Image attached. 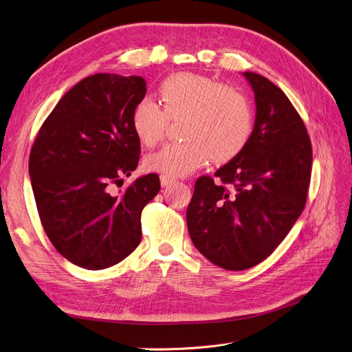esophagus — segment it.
<instances>
[{"instance_id": "esophagus-1", "label": "esophagus", "mask_w": 352, "mask_h": 352, "mask_svg": "<svg viewBox=\"0 0 352 352\" xmlns=\"http://www.w3.org/2000/svg\"><path fill=\"white\" fill-rule=\"evenodd\" d=\"M175 180H176V177L170 176V175H162V176H160V182H162V186H167L170 184H173Z\"/></svg>"}]
</instances>
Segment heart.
I'll return each mask as SVG.
<instances>
[{"mask_svg":"<svg viewBox=\"0 0 352 352\" xmlns=\"http://www.w3.org/2000/svg\"><path fill=\"white\" fill-rule=\"evenodd\" d=\"M162 107L142 98L132 111V127L144 145L154 146L163 140L168 119L182 122L186 141L164 145L145 158L148 172L186 176L204 166L235 158L248 144L254 116L250 100L239 89L204 74L180 72L160 87Z\"/></svg>","mask_w":352,"mask_h":352,"instance_id":"1","label":"heart"}]
</instances>
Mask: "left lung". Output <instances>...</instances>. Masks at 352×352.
Returning <instances> with one entry per match:
<instances>
[{
	"mask_svg": "<svg viewBox=\"0 0 352 352\" xmlns=\"http://www.w3.org/2000/svg\"><path fill=\"white\" fill-rule=\"evenodd\" d=\"M255 94L248 144L211 176L197 179L186 210L190 239L211 263L245 270L264 261L305 207L313 150L307 127L280 88L245 72Z\"/></svg>",
	"mask_w": 352,
	"mask_h": 352,
	"instance_id": "8db88e82",
	"label": "left lung"
}]
</instances>
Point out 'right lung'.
<instances>
[{
	"label": "right lung",
	"instance_id": "right-lung-1",
	"mask_svg": "<svg viewBox=\"0 0 352 352\" xmlns=\"http://www.w3.org/2000/svg\"><path fill=\"white\" fill-rule=\"evenodd\" d=\"M145 94L141 76L85 78L63 95L32 145L29 176L42 228L82 269L111 267L141 242V214L158 194V175L138 177L119 195L111 189L140 162L132 111Z\"/></svg>",
	"mask_w": 352,
	"mask_h": 352
}]
</instances>
